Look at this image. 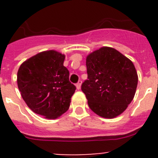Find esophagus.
Wrapping results in <instances>:
<instances>
[{
    "label": "esophagus",
    "mask_w": 158,
    "mask_h": 158,
    "mask_svg": "<svg viewBox=\"0 0 158 158\" xmlns=\"http://www.w3.org/2000/svg\"><path fill=\"white\" fill-rule=\"evenodd\" d=\"M81 85H82V81L81 80H79V82L76 83V88H77V89H79L81 88Z\"/></svg>",
    "instance_id": "34e87169"
}]
</instances>
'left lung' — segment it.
Masks as SVG:
<instances>
[{
	"label": "left lung",
	"instance_id": "left-lung-1",
	"mask_svg": "<svg viewBox=\"0 0 158 158\" xmlns=\"http://www.w3.org/2000/svg\"><path fill=\"white\" fill-rule=\"evenodd\" d=\"M88 79L82 92L92 111L106 118L122 114L131 102L138 85L133 63L116 49L104 47L86 58Z\"/></svg>",
	"mask_w": 158,
	"mask_h": 158
}]
</instances>
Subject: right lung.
Listing matches in <instances>:
<instances>
[{"label": "right lung", "mask_w": 158, "mask_h": 158, "mask_svg": "<svg viewBox=\"0 0 158 158\" xmlns=\"http://www.w3.org/2000/svg\"><path fill=\"white\" fill-rule=\"evenodd\" d=\"M64 60L60 52L44 51L22 63L17 72L23 99L33 112L47 118H56L66 112L76 91Z\"/></svg>", "instance_id": "1"}]
</instances>
